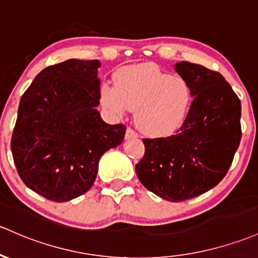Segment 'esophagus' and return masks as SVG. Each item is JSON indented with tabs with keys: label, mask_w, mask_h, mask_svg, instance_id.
<instances>
[{
	"label": "esophagus",
	"mask_w": 258,
	"mask_h": 258,
	"mask_svg": "<svg viewBox=\"0 0 258 258\" xmlns=\"http://www.w3.org/2000/svg\"><path fill=\"white\" fill-rule=\"evenodd\" d=\"M134 138H138V134L134 132L132 128H128L125 132V139L129 140V139H134Z\"/></svg>",
	"instance_id": "34e87169"
}]
</instances>
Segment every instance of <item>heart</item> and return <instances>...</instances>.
Returning a JSON list of instances; mask_svg holds the SVG:
<instances>
[{
	"instance_id": "heart-1",
	"label": "heart",
	"mask_w": 258,
	"mask_h": 258,
	"mask_svg": "<svg viewBox=\"0 0 258 258\" xmlns=\"http://www.w3.org/2000/svg\"><path fill=\"white\" fill-rule=\"evenodd\" d=\"M114 82L115 86H101L102 104L117 115L137 110L135 124L149 137H167L177 132L195 99L192 86L184 77L172 76L152 63L120 69Z\"/></svg>"
}]
</instances>
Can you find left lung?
Returning a JSON list of instances; mask_svg holds the SVG:
<instances>
[{
    "label": "left lung",
    "instance_id": "1",
    "mask_svg": "<svg viewBox=\"0 0 258 258\" xmlns=\"http://www.w3.org/2000/svg\"><path fill=\"white\" fill-rule=\"evenodd\" d=\"M174 70L193 88L195 99L174 135L144 139L135 166L145 188L170 202L195 198L224 178L241 139V103L219 73L188 61Z\"/></svg>",
    "mask_w": 258,
    "mask_h": 258
}]
</instances>
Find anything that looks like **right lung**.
I'll list each match as a JSON object with an SVG mask.
<instances>
[{"label":"right lung","instance_id":"obj_1","mask_svg":"<svg viewBox=\"0 0 258 258\" xmlns=\"http://www.w3.org/2000/svg\"><path fill=\"white\" fill-rule=\"evenodd\" d=\"M98 60L70 59L40 71L22 96L11 150L22 181L54 202L92 187L98 162L126 128L103 121Z\"/></svg>","mask_w":258,"mask_h":258}]
</instances>
